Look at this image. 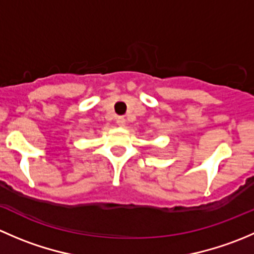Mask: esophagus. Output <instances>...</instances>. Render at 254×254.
I'll return each instance as SVG.
<instances>
[{"label":"esophagus","instance_id":"34e87169","mask_svg":"<svg viewBox=\"0 0 254 254\" xmlns=\"http://www.w3.org/2000/svg\"><path fill=\"white\" fill-rule=\"evenodd\" d=\"M125 118L124 117H118L117 118V124L119 125V127H125Z\"/></svg>","mask_w":254,"mask_h":254}]
</instances>
